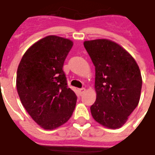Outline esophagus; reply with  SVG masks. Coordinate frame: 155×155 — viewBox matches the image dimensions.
Instances as JSON below:
<instances>
[{
	"instance_id": "1",
	"label": "esophagus",
	"mask_w": 155,
	"mask_h": 155,
	"mask_svg": "<svg viewBox=\"0 0 155 155\" xmlns=\"http://www.w3.org/2000/svg\"><path fill=\"white\" fill-rule=\"evenodd\" d=\"M78 92H79V94H84V93L86 92V89H85V88L79 89V90H78Z\"/></svg>"
}]
</instances>
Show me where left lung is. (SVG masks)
<instances>
[{
  "instance_id": "obj_1",
  "label": "left lung",
  "mask_w": 155,
  "mask_h": 155,
  "mask_svg": "<svg viewBox=\"0 0 155 155\" xmlns=\"http://www.w3.org/2000/svg\"><path fill=\"white\" fill-rule=\"evenodd\" d=\"M84 47L95 67L96 100L91 115L103 126L119 129L138 105L142 86L139 66L125 49L109 39L87 40Z\"/></svg>"
}]
</instances>
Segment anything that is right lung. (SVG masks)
Listing matches in <instances>:
<instances>
[{"instance_id":"1","label":"right lung","mask_w":155,"mask_h":155,"mask_svg":"<svg viewBox=\"0 0 155 155\" xmlns=\"http://www.w3.org/2000/svg\"><path fill=\"white\" fill-rule=\"evenodd\" d=\"M73 44L63 37H44L26 50L18 67L16 86L21 104L47 130L66 123L76 106V94L67 86L62 69Z\"/></svg>"}]
</instances>
